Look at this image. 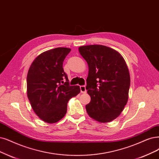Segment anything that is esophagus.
<instances>
[{"instance_id":"esophagus-1","label":"esophagus","mask_w":159,"mask_h":159,"mask_svg":"<svg viewBox=\"0 0 159 159\" xmlns=\"http://www.w3.org/2000/svg\"><path fill=\"white\" fill-rule=\"evenodd\" d=\"M80 89L81 93H86V86H80Z\"/></svg>"}]
</instances>
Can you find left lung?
Masks as SVG:
<instances>
[{
  "label": "left lung",
  "mask_w": 159,
  "mask_h": 159,
  "mask_svg": "<svg viewBox=\"0 0 159 159\" xmlns=\"http://www.w3.org/2000/svg\"><path fill=\"white\" fill-rule=\"evenodd\" d=\"M79 50L89 68L86 89L91 101L86 105L87 113L99 122L112 121L128 99L130 78L125 60L118 52L103 45L82 46Z\"/></svg>",
  "instance_id": "obj_1"
}]
</instances>
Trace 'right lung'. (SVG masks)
Wrapping results in <instances>:
<instances>
[{
	"instance_id": "right-lung-1",
	"label": "right lung",
	"mask_w": 159,
	"mask_h": 159,
	"mask_svg": "<svg viewBox=\"0 0 159 159\" xmlns=\"http://www.w3.org/2000/svg\"><path fill=\"white\" fill-rule=\"evenodd\" d=\"M68 48H56L38 56L27 76V97L34 112L48 123L60 120L67 113L69 99L80 93L79 86H70L63 68L70 52Z\"/></svg>"
}]
</instances>
